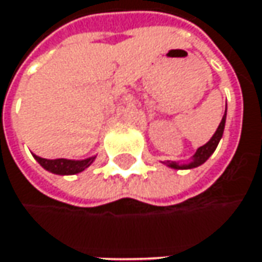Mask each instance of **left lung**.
<instances>
[{
  "instance_id": "8db88e82",
  "label": "left lung",
  "mask_w": 262,
  "mask_h": 262,
  "mask_svg": "<svg viewBox=\"0 0 262 262\" xmlns=\"http://www.w3.org/2000/svg\"><path fill=\"white\" fill-rule=\"evenodd\" d=\"M224 126H225V113H224L223 120H221V123H220L218 129H216V132H215V135L212 136V139L209 141L208 144H205V145L200 146V148L197 149V152L194 154V160H192L190 164L179 166V164H177V163H173V162H166L164 164H167V166H170V167H173V169H192V167H197V166L203 164V163L206 162L209 157L212 156V152L215 151V148L218 146L220 139L223 138Z\"/></svg>"
}]
</instances>
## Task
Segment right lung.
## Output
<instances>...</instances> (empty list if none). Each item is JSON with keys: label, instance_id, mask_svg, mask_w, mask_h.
<instances>
[{"label": "right lung", "instance_id": "obj_1", "mask_svg": "<svg viewBox=\"0 0 262 262\" xmlns=\"http://www.w3.org/2000/svg\"><path fill=\"white\" fill-rule=\"evenodd\" d=\"M37 159V162L47 169L52 173H57V175H75L81 170L87 169L92 163L93 159H87V160H81V162H74V160H67V159H56V160H47L38 156H34Z\"/></svg>", "mask_w": 262, "mask_h": 262}]
</instances>
